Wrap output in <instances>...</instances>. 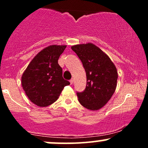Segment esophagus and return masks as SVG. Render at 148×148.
Wrapping results in <instances>:
<instances>
[{"instance_id":"1","label":"esophagus","mask_w":148,"mask_h":148,"mask_svg":"<svg viewBox=\"0 0 148 148\" xmlns=\"http://www.w3.org/2000/svg\"><path fill=\"white\" fill-rule=\"evenodd\" d=\"M69 82H70L71 84H73V83H74V79H72L70 80V81H69Z\"/></svg>"}]
</instances>
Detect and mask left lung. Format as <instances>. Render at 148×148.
<instances>
[{
    "instance_id": "obj_1",
    "label": "left lung",
    "mask_w": 148,
    "mask_h": 148,
    "mask_svg": "<svg viewBox=\"0 0 148 148\" xmlns=\"http://www.w3.org/2000/svg\"><path fill=\"white\" fill-rule=\"evenodd\" d=\"M86 72L87 84L82 92H77L83 106L97 111L106 104L115 92L118 71L108 56L92 43L72 46Z\"/></svg>"
}]
</instances>
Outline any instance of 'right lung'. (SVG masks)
Returning a JSON list of instances; mask_svg holds the SVG:
<instances>
[{"instance_id": "add662e5", "label": "right lung", "mask_w": 148, "mask_h": 148, "mask_svg": "<svg viewBox=\"0 0 148 148\" xmlns=\"http://www.w3.org/2000/svg\"><path fill=\"white\" fill-rule=\"evenodd\" d=\"M66 45H50L33 58L21 76L25 95L40 107L52 104L58 99L64 86L70 84L62 77L58 60Z\"/></svg>"}]
</instances>
